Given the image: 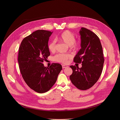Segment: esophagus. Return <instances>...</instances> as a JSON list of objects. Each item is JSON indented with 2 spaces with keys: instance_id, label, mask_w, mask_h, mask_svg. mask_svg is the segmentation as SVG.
<instances>
[{
  "instance_id": "obj_1",
  "label": "esophagus",
  "mask_w": 120,
  "mask_h": 120,
  "mask_svg": "<svg viewBox=\"0 0 120 120\" xmlns=\"http://www.w3.org/2000/svg\"><path fill=\"white\" fill-rule=\"evenodd\" d=\"M68 66H67V65H64V64H63V65H62V68H66V67H67Z\"/></svg>"
}]
</instances>
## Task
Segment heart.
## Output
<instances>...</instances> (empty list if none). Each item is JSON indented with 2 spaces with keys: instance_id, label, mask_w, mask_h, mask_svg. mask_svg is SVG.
<instances>
[{
  "instance_id": "1",
  "label": "heart",
  "mask_w": 120,
  "mask_h": 120,
  "mask_svg": "<svg viewBox=\"0 0 120 120\" xmlns=\"http://www.w3.org/2000/svg\"><path fill=\"white\" fill-rule=\"evenodd\" d=\"M56 40L63 42L67 45H69L70 49L72 50L77 49L80 46V42L75 41V37L74 34L72 32L68 30L62 33L59 36L56 38ZM55 45L56 43L54 41H51L49 43L48 47L51 52H55L56 49ZM71 56L69 54H59L55 56L54 59L56 62L61 63H66L68 59Z\"/></svg>"
}]
</instances>
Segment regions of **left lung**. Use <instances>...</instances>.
Masks as SVG:
<instances>
[{
  "label": "left lung",
  "mask_w": 120,
  "mask_h": 120,
  "mask_svg": "<svg viewBox=\"0 0 120 120\" xmlns=\"http://www.w3.org/2000/svg\"><path fill=\"white\" fill-rule=\"evenodd\" d=\"M81 48L74 57V62L82 64L81 68L71 65L70 76L72 83L78 89L85 90L92 87L101 75L105 59L99 38L91 30L80 29Z\"/></svg>",
  "instance_id": "1"
}]
</instances>
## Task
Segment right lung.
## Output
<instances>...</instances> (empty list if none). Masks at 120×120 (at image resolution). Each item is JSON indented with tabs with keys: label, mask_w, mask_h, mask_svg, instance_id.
<instances>
[{
	"label": "right lung",
	"mask_w": 120,
	"mask_h": 120,
	"mask_svg": "<svg viewBox=\"0 0 120 120\" xmlns=\"http://www.w3.org/2000/svg\"><path fill=\"white\" fill-rule=\"evenodd\" d=\"M52 33L37 30L24 38L19 48L18 62L22 76L28 86L38 93L52 88L62 69L58 63H53L49 67L43 64L50 55L48 43Z\"/></svg>",
	"instance_id": "right-lung-1"
}]
</instances>
